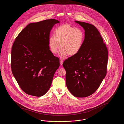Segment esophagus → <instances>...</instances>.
Returning <instances> with one entry per match:
<instances>
[{
    "instance_id": "34e87169",
    "label": "esophagus",
    "mask_w": 124,
    "mask_h": 124,
    "mask_svg": "<svg viewBox=\"0 0 124 124\" xmlns=\"http://www.w3.org/2000/svg\"><path fill=\"white\" fill-rule=\"evenodd\" d=\"M60 64L61 65H62V63H63V60L62 59H60Z\"/></svg>"
}]
</instances>
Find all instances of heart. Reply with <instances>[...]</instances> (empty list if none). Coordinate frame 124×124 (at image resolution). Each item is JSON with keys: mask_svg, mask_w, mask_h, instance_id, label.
<instances>
[{"mask_svg": "<svg viewBox=\"0 0 124 124\" xmlns=\"http://www.w3.org/2000/svg\"><path fill=\"white\" fill-rule=\"evenodd\" d=\"M85 34L83 31L69 24H65L57 28L55 35L51 36L48 44L51 51L57 53L61 47L59 55L62 58L68 54L73 56L79 53L83 46Z\"/></svg>", "mask_w": 124, "mask_h": 124, "instance_id": "1", "label": "heart"}]
</instances>
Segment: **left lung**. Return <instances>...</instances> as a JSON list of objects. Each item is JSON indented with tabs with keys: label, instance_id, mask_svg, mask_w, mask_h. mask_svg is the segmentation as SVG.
Returning <instances> with one entry per match:
<instances>
[{
	"label": "left lung",
	"instance_id": "left-lung-1",
	"mask_svg": "<svg viewBox=\"0 0 124 124\" xmlns=\"http://www.w3.org/2000/svg\"><path fill=\"white\" fill-rule=\"evenodd\" d=\"M85 30L80 52L66 60V85L76 97H86L99 88L106 74L108 51L99 31L93 25L75 21Z\"/></svg>",
	"mask_w": 124,
	"mask_h": 124
}]
</instances>
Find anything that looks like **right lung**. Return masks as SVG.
Listing matches in <instances>:
<instances>
[{
	"instance_id": "1",
	"label": "right lung",
	"mask_w": 124,
	"mask_h": 124,
	"mask_svg": "<svg viewBox=\"0 0 124 124\" xmlns=\"http://www.w3.org/2000/svg\"><path fill=\"white\" fill-rule=\"evenodd\" d=\"M59 22L51 19L30 23L14 42L12 72L20 87L28 94L41 96L51 87L60 61L50 50L48 41L54 25Z\"/></svg>"
}]
</instances>
